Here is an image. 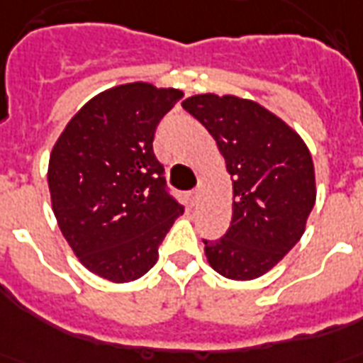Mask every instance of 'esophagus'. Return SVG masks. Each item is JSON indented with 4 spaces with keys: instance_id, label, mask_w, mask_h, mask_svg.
I'll list each match as a JSON object with an SVG mask.
<instances>
[{
    "instance_id": "34e87169",
    "label": "esophagus",
    "mask_w": 363,
    "mask_h": 363,
    "mask_svg": "<svg viewBox=\"0 0 363 363\" xmlns=\"http://www.w3.org/2000/svg\"><path fill=\"white\" fill-rule=\"evenodd\" d=\"M200 194H202V190H200V189L192 190V192H190V198H192V202H196V200L200 198Z\"/></svg>"
}]
</instances>
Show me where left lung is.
Wrapping results in <instances>:
<instances>
[{
  "instance_id": "left-lung-1",
  "label": "left lung",
  "mask_w": 363,
  "mask_h": 363,
  "mask_svg": "<svg viewBox=\"0 0 363 363\" xmlns=\"http://www.w3.org/2000/svg\"><path fill=\"white\" fill-rule=\"evenodd\" d=\"M182 107L213 136L233 181V221L223 238L203 240L208 264L233 281L262 277L304 235L318 194L310 150L252 99L198 94Z\"/></svg>"
}]
</instances>
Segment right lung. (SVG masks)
<instances>
[{
  "instance_id": "1",
  "label": "right lung",
  "mask_w": 363,
  "mask_h": 363,
  "mask_svg": "<svg viewBox=\"0 0 363 363\" xmlns=\"http://www.w3.org/2000/svg\"><path fill=\"white\" fill-rule=\"evenodd\" d=\"M177 88L128 82L80 107L53 144L48 184L65 240L86 269L111 283L140 279L182 206L165 190L154 154L161 117Z\"/></svg>"
}]
</instances>
